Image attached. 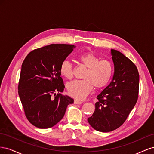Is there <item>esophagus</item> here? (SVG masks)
Segmentation results:
<instances>
[{
  "mask_svg": "<svg viewBox=\"0 0 154 154\" xmlns=\"http://www.w3.org/2000/svg\"><path fill=\"white\" fill-rule=\"evenodd\" d=\"M74 104H76V105H78V104H82V101H79V100H74Z\"/></svg>",
  "mask_w": 154,
  "mask_h": 154,
  "instance_id": "1",
  "label": "esophagus"
}]
</instances>
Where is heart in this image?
Masks as SVG:
<instances>
[{"instance_id": "1", "label": "heart", "mask_w": 154, "mask_h": 154, "mask_svg": "<svg viewBox=\"0 0 154 154\" xmlns=\"http://www.w3.org/2000/svg\"><path fill=\"white\" fill-rule=\"evenodd\" d=\"M78 60L88 68L82 80H73L67 83L69 94L76 99H83L93 90L105 87L109 83L113 74V67L106 60L100 58L91 53L80 54ZM60 73L67 79H71L74 74L72 64L68 60H64L60 66Z\"/></svg>"}]
</instances>
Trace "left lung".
Listing matches in <instances>:
<instances>
[{"label":"left lung","mask_w":154,"mask_h":154,"mask_svg":"<svg viewBox=\"0 0 154 154\" xmlns=\"http://www.w3.org/2000/svg\"><path fill=\"white\" fill-rule=\"evenodd\" d=\"M114 74L110 84L97 96L95 110L87 119L97 131L109 132L127 119L138 98L139 75L135 64L119 51L111 49Z\"/></svg>","instance_id":"left-lung-1"}]
</instances>
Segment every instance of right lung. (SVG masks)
<instances>
[{"label": "right lung", "mask_w": 154, "mask_h": 154, "mask_svg": "<svg viewBox=\"0 0 154 154\" xmlns=\"http://www.w3.org/2000/svg\"><path fill=\"white\" fill-rule=\"evenodd\" d=\"M76 46L50 44L27 54L22 65L18 95L29 122L39 128L53 127L74 100L62 95L64 84L60 66ZM59 93L55 95V92ZM55 94V97L51 95Z\"/></svg>", "instance_id": "obj_1"}]
</instances>
